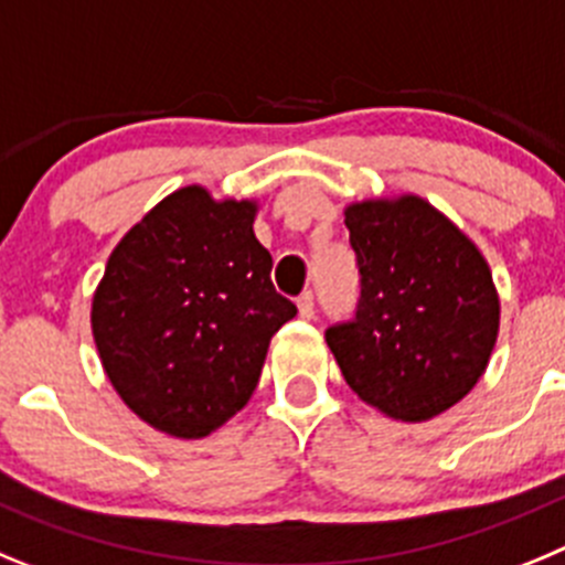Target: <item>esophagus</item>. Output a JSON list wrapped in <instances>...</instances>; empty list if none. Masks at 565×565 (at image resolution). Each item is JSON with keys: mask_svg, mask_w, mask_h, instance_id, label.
Returning <instances> with one entry per match:
<instances>
[{"mask_svg": "<svg viewBox=\"0 0 565 565\" xmlns=\"http://www.w3.org/2000/svg\"><path fill=\"white\" fill-rule=\"evenodd\" d=\"M298 315L307 320L315 318V295L312 292H303L301 298H298Z\"/></svg>", "mask_w": 565, "mask_h": 565, "instance_id": "obj_1", "label": "esophagus"}]
</instances>
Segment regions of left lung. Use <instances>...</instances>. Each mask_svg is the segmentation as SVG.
I'll return each mask as SVG.
<instances>
[{
	"instance_id": "left-lung-1",
	"label": "left lung",
	"mask_w": 565,
	"mask_h": 565,
	"mask_svg": "<svg viewBox=\"0 0 565 565\" xmlns=\"http://www.w3.org/2000/svg\"><path fill=\"white\" fill-rule=\"evenodd\" d=\"M360 301L327 343L349 388L391 419L425 422L454 408L495 349L492 273L470 238L422 196L345 207Z\"/></svg>"
}]
</instances>
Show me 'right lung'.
Segmentation results:
<instances>
[{
    "instance_id": "1",
    "label": "right lung",
    "mask_w": 565,
    "mask_h": 565,
    "mask_svg": "<svg viewBox=\"0 0 565 565\" xmlns=\"http://www.w3.org/2000/svg\"><path fill=\"white\" fill-rule=\"evenodd\" d=\"M253 200L185 185L118 242L93 298V334L111 388L151 428L202 439L256 391L295 303L270 281Z\"/></svg>"
}]
</instances>
